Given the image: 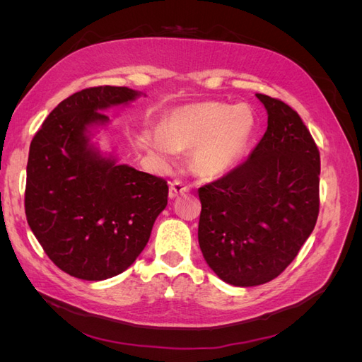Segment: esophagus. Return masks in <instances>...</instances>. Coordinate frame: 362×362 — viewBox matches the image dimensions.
Here are the masks:
<instances>
[{
    "label": "esophagus",
    "instance_id": "34e87169",
    "mask_svg": "<svg viewBox=\"0 0 362 362\" xmlns=\"http://www.w3.org/2000/svg\"><path fill=\"white\" fill-rule=\"evenodd\" d=\"M185 192H189V187L185 184H182L180 180H175L170 182V185H169V198L170 199L177 198V196H180V194H184Z\"/></svg>",
    "mask_w": 362,
    "mask_h": 362
}]
</instances>
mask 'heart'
Listing matches in <instances>:
<instances>
[{
	"instance_id": "heart-1",
	"label": "heart",
	"mask_w": 362,
	"mask_h": 362,
	"mask_svg": "<svg viewBox=\"0 0 362 362\" xmlns=\"http://www.w3.org/2000/svg\"><path fill=\"white\" fill-rule=\"evenodd\" d=\"M257 127V115L247 104L201 103L173 110L164 120V131L154 129L148 140L161 157H172L177 149H193V170L214 180L243 158Z\"/></svg>"
}]
</instances>
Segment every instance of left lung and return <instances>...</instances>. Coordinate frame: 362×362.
<instances>
[{"label": "left lung", "instance_id": "left-lung-1", "mask_svg": "<svg viewBox=\"0 0 362 362\" xmlns=\"http://www.w3.org/2000/svg\"><path fill=\"white\" fill-rule=\"evenodd\" d=\"M267 129L249 158L198 190V238L222 281L254 287L279 276L299 254L319 216L320 152L300 116L257 93Z\"/></svg>", "mask_w": 362, "mask_h": 362}]
</instances>
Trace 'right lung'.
I'll list each match as a JSON object with an SVG mask.
<instances>
[{
    "label": "right lung",
    "mask_w": 362,
    "mask_h": 362,
    "mask_svg": "<svg viewBox=\"0 0 362 362\" xmlns=\"http://www.w3.org/2000/svg\"><path fill=\"white\" fill-rule=\"evenodd\" d=\"M128 87H89L63 100L33 137L25 216L49 259L68 275L103 281L127 270L168 205L166 180L117 164L90 144L104 110L134 101Z\"/></svg>",
    "instance_id": "obj_1"
}]
</instances>
